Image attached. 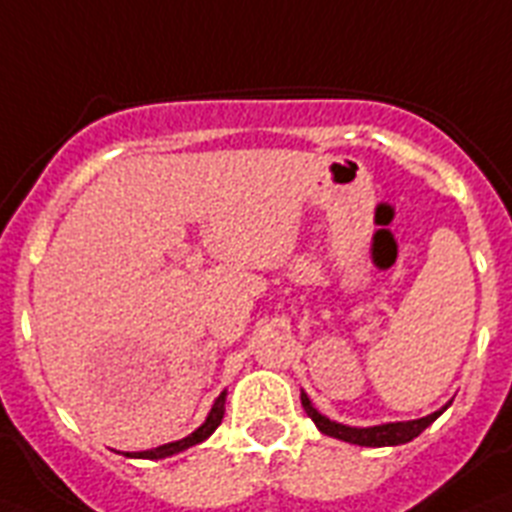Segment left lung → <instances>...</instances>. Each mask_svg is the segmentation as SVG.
Segmentation results:
<instances>
[{
	"label": "left lung",
	"instance_id": "obj_1",
	"mask_svg": "<svg viewBox=\"0 0 512 512\" xmlns=\"http://www.w3.org/2000/svg\"><path fill=\"white\" fill-rule=\"evenodd\" d=\"M302 406L307 411V416L315 422V427L320 429L322 435L336 437L343 442H354V445H364V448H385V445H403V442H411L414 437H419L429 424L435 422L442 411L424 416V419H414V422H393V424H380V427H346V424L330 422L328 416H322L320 411L309 403L307 395L302 393Z\"/></svg>",
	"mask_w": 512,
	"mask_h": 512
}]
</instances>
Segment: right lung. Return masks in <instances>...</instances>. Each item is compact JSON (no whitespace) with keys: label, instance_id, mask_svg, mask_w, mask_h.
<instances>
[{"label":"right lung","instance_id":"1","mask_svg":"<svg viewBox=\"0 0 512 512\" xmlns=\"http://www.w3.org/2000/svg\"><path fill=\"white\" fill-rule=\"evenodd\" d=\"M223 403H226V390H223V393L216 398V403H213V409H210V414H208V419H205V422H203V427H197L190 437H184V440H176V442H169V445H161V448H153V450H143V453H135V458H166V455L182 453V450L192 448V445H197V442H203L205 437L213 435L218 424H221L223 411H226V409H223ZM127 455H130V453H127Z\"/></svg>","mask_w":512,"mask_h":512}]
</instances>
